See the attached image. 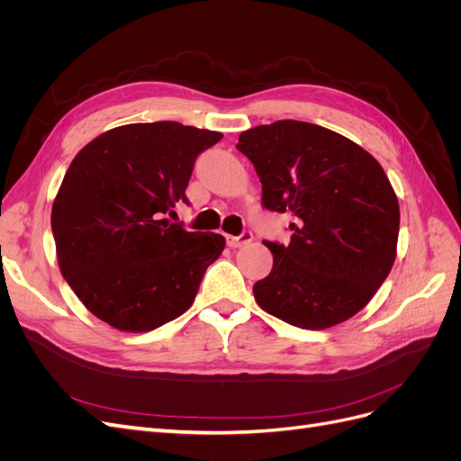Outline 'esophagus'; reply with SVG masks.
<instances>
[{
	"label": "esophagus",
	"instance_id": "1",
	"mask_svg": "<svg viewBox=\"0 0 461 461\" xmlns=\"http://www.w3.org/2000/svg\"><path fill=\"white\" fill-rule=\"evenodd\" d=\"M254 240V234L249 232V230H244L240 236H227V246L229 248H242V246H246V244H249Z\"/></svg>",
	"mask_w": 461,
	"mask_h": 461
}]
</instances>
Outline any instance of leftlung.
<instances>
[{
	"label": "left lung",
	"mask_w": 461,
	"mask_h": 461,
	"mask_svg": "<svg viewBox=\"0 0 461 461\" xmlns=\"http://www.w3.org/2000/svg\"><path fill=\"white\" fill-rule=\"evenodd\" d=\"M261 203L292 212L290 244L265 240L271 273L254 285L259 308L300 329H329L366 308L396 259L398 198L371 153L342 134L276 121L240 134Z\"/></svg>",
	"instance_id": "1"
}]
</instances>
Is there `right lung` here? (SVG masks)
Returning <instances> with one entry per match:
<instances>
[{"label": "right lung", "instance_id": "obj_1", "mask_svg": "<svg viewBox=\"0 0 461 461\" xmlns=\"http://www.w3.org/2000/svg\"><path fill=\"white\" fill-rule=\"evenodd\" d=\"M221 132L175 121L111 129L73 159L51 207L59 269L97 319L127 332L183 315L205 269L225 248L215 232H188L176 203L196 158Z\"/></svg>", "mask_w": 461, "mask_h": 461}]
</instances>
